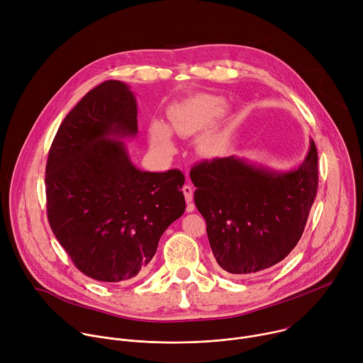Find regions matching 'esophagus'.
<instances>
[{
  "label": "esophagus",
  "mask_w": 363,
  "mask_h": 363,
  "mask_svg": "<svg viewBox=\"0 0 363 363\" xmlns=\"http://www.w3.org/2000/svg\"><path fill=\"white\" fill-rule=\"evenodd\" d=\"M182 192H184V195H185V201H186V203H188V211L191 213V211H194V205L191 203L192 202V199H194V191H192V186H189V185H184L182 186Z\"/></svg>",
  "instance_id": "1"
}]
</instances>
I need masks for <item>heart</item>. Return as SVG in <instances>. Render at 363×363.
Wrapping results in <instances>:
<instances>
[{
  "mask_svg": "<svg viewBox=\"0 0 363 363\" xmlns=\"http://www.w3.org/2000/svg\"><path fill=\"white\" fill-rule=\"evenodd\" d=\"M225 111V100L220 96L201 93L188 99L171 113V129L181 136H191L213 123ZM152 146L162 152L171 153L174 142L168 126L162 122H153L149 129ZM225 143V130L221 123L213 125L201 138V150L206 155H218Z\"/></svg>",
  "mask_w": 363,
  "mask_h": 363,
  "instance_id": "obj_1",
  "label": "heart"
}]
</instances>
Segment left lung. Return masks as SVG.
<instances>
[{"instance_id":"1","label":"left lung","mask_w":363,"mask_h":363,"mask_svg":"<svg viewBox=\"0 0 363 363\" xmlns=\"http://www.w3.org/2000/svg\"><path fill=\"white\" fill-rule=\"evenodd\" d=\"M191 181L218 266L257 274L284 260L303 234L318 191V149L310 139L306 158L289 169L217 158L194 167Z\"/></svg>"}]
</instances>
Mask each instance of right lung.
Instances as JSON below:
<instances>
[{
	"mask_svg": "<svg viewBox=\"0 0 363 363\" xmlns=\"http://www.w3.org/2000/svg\"><path fill=\"white\" fill-rule=\"evenodd\" d=\"M130 87L108 80L62 122L45 167L47 217L74 266L105 283L139 277L185 211L182 172L140 171L123 140L138 135Z\"/></svg>",
	"mask_w": 363,
	"mask_h": 363,
	"instance_id": "obj_1",
	"label": "right lung"
}]
</instances>
